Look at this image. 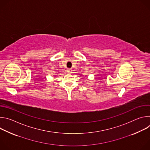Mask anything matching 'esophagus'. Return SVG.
<instances>
[{
	"instance_id": "obj_1",
	"label": "esophagus",
	"mask_w": 150,
	"mask_h": 150,
	"mask_svg": "<svg viewBox=\"0 0 150 150\" xmlns=\"http://www.w3.org/2000/svg\"><path fill=\"white\" fill-rule=\"evenodd\" d=\"M67 72H68V74H71V73L72 72V69H68L67 70Z\"/></svg>"
}]
</instances>
